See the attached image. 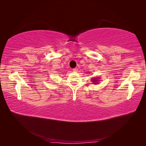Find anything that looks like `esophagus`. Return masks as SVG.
I'll return each instance as SVG.
<instances>
[{"label":"esophagus","instance_id":"obj_1","mask_svg":"<svg viewBox=\"0 0 146 146\" xmlns=\"http://www.w3.org/2000/svg\"><path fill=\"white\" fill-rule=\"evenodd\" d=\"M72 70H73V71H74V72H77L78 70V69L77 68H74V69H72Z\"/></svg>","mask_w":146,"mask_h":146}]
</instances>
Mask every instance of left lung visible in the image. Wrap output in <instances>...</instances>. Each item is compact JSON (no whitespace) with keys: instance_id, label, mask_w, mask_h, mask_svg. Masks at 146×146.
<instances>
[{"instance_id":"1","label":"left lung","mask_w":146,"mask_h":146,"mask_svg":"<svg viewBox=\"0 0 146 146\" xmlns=\"http://www.w3.org/2000/svg\"><path fill=\"white\" fill-rule=\"evenodd\" d=\"M99 78V77H93L92 78V79H91V81L92 82V83L93 84H98L99 83L98 82H99V80L98 79Z\"/></svg>"}]
</instances>
